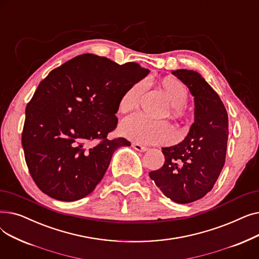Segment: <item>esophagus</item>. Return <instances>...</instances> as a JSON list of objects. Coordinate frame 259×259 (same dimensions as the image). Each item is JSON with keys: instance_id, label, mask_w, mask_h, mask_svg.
Instances as JSON below:
<instances>
[{"instance_id": "esophagus-1", "label": "esophagus", "mask_w": 259, "mask_h": 259, "mask_svg": "<svg viewBox=\"0 0 259 259\" xmlns=\"http://www.w3.org/2000/svg\"><path fill=\"white\" fill-rule=\"evenodd\" d=\"M132 147L135 149L137 151H140V152H145L148 150V148L145 147V146H142L141 144H138V143H133L132 144Z\"/></svg>"}]
</instances>
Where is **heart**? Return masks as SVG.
Here are the masks:
<instances>
[{"mask_svg":"<svg viewBox=\"0 0 259 259\" xmlns=\"http://www.w3.org/2000/svg\"><path fill=\"white\" fill-rule=\"evenodd\" d=\"M160 88L165 92L172 105V114L179 116L189 99L186 85L173 76H167L160 80ZM144 84L142 81L128 88L119 99L118 109L121 113L131 112L138 108ZM120 132L124 137L142 144H161L170 141L173 137L172 127L166 121H153L141 114L126 118L120 125Z\"/></svg>","mask_w":259,"mask_h":259,"instance_id":"1","label":"heart"}]
</instances>
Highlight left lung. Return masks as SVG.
Here are the masks:
<instances>
[{"instance_id":"8db88e82","label":"left lung","mask_w":259,"mask_h":259,"mask_svg":"<svg viewBox=\"0 0 259 259\" xmlns=\"http://www.w3.org/2000/svg\"><path fill=\"white\" fill-rule=\"evenodd\" d=\"M172 73L194 97V122L182 143L161 148L165 164L149 176L171 200L189 203L210 192L223 170L228 113L219 94L198 72L179 69Z\"/></svg>"}]
</instances>
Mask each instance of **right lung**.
I'll return each instance as SVG.
<instances>
[{
  "mask_svg": "<svg viewBox=\"0 0 259 259\" xmlns=\"http://www.w3.org/2000/svg\"><path fill=\"white\" fill-rule=\"evenodd\" d=\"M149 69L91 53L53 69L26 107L22 145L30 175L48 196L73 201L90 194L104 178L124 138L108 140L117 125L119 99ZM91 140L99 143L87 148Z\"/></svg>",
  "mask_w": 259,
  "mask_h": 259,
  "instance_id": "right-lung-1",
  "label": "right lung"
}]
</instances>
